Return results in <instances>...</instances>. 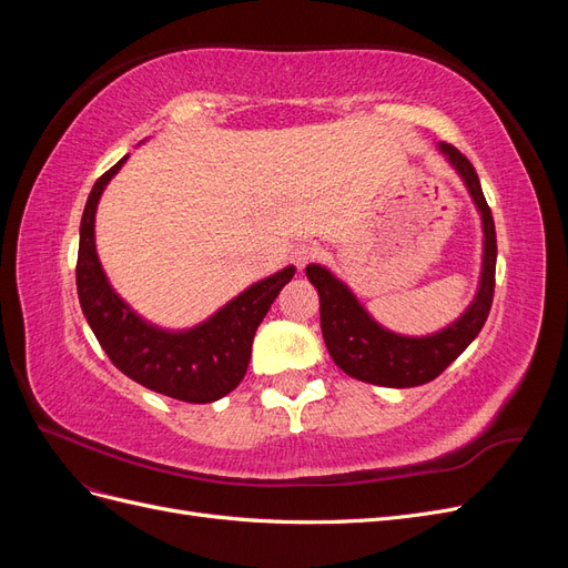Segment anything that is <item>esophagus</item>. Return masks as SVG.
Instances as JSON below:
<instances>
[{"instance_id": "obj_1", "label": "esophagus", "mask_w": 568, "mask_h": 568, "mask_svg": "<svg viewBox=\"0 0 568 568\" xmlns=\"http://www.w3.org/2000/svg\"><path fill=\"white\" fill-rule=\"evenodd\" d=\"M320 255V248L315 244H298L294 251H291V263H294L298 270H303L307 263H313Z\"/></svg>"}]
</instances>
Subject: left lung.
Masks as SVG:
<instances>
[{
    "label": "left lung",
    "instance_id": "1",
    "mask_svg": "<svg viewBox=\"0 0 568 568\" xmlns=\"http://www.w3.org/2000/svg\"><path fill=\"white\" fill-rule=\"evenodd\" d=\"M438 149L467 184L480 213V222H484V265H480L476 298L462 313V317L445 326V329L428 336H400L384 329L379 322H374L353 296V291L338 282L329 270L322 265H307V280L320 294V324L326 351L353 379L388 388H412L434 382L440 372L448 369V365H453L467 351L488 320L495 294L497 261L493 213L469 159L453 144L440 142Z\"/></svg>",
    "mask_w": 568,
    "mask_h": 568
}]
</instances>
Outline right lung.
Listing matches in <instances>:
<instances>
[{
  "mask_svg": "<svg viewBox=\"0 0 568 568\" xmlns=\"http://www.w3.org/2000/svg\"><path fill=\"white\" fill-rule=\"evenodd\" d=\"M125 161L128 156L94 182L84 205L75 265L80 307L111 363L132 382L175 400L213 403L242 384L257 324L296 267L255 282L194 329L168 332L149 324L111 288L94 246L97 203Z\"/></svg>",
  "mask_w": 568,
  "mask_h": 568,
  "instance_id": "1",
  "label": "right lung"
}]
</instances>
